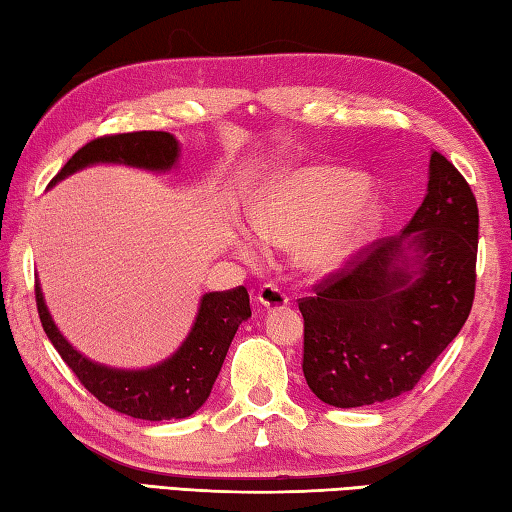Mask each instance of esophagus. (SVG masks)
Listing matches in <instances>:
<instances>
[{"label": "esophagus", "instance_id": "esophagus-1", "mask_svg": "<svg viewBox=\"0 0 512 512\" xmlns=\"http://www.w3.org/2000/svg\"><path fill=\"white\" fill-rule=\"evenodd\" d=\"M257 300L264 306V309H280V306L288 304V295L282 291L280 286L264 284L262 288H259Z\"/></svg>", "mask_w": 512, "mask_h": 512}]
</instances>
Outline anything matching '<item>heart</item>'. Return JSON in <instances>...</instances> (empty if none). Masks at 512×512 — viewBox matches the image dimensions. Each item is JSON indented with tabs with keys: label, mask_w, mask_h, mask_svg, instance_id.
Returning <instances> with one entry per match:
<instances>
[{
	"label": "heart",
	"mask_w": 512,
	"mask_h": 512,
	"mask_svg": "<svg viewBox=\"0 0 512 512\" xmlns=\"http://www.w3.org/2000/svg\"><path fill=\"white\" fill-rule=\"evenodd\" d=\"M367 181L338 167H300L268 185L255 206V230L237 228L230 246L246 262H259L264 241L297 246L300 262L311 271L340 268L365 246L383 217L376 197L365 194Z\"/></svg>",
	"instance_id": "1"
}]
</instances>
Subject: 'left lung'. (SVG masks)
<instances>
[{"label":"left lung","mask_w":512,"mask_h":512,"mask_svg":"<svg viewBox=\"0 0 512 512\" xmlns=\"http://www.w3.org/2000/svg\"><path fill=\"white\" fill-rule=\"evenodd\" d=\"M477 237L475 194L432 152L427 194L401 235L362 248L297 302L311 392L333 407H362L414 389L468 320Z\"/></svg>","instance_id":"8db88e82"}]
</instances>
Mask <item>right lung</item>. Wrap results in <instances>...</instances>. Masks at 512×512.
Wrapping results in <instances>:
<instances>
[{
    "mask_svg": "<svg viewBox=\"0 0 512 512\" xmlns=\"http://www.w3.org/2000/svg\"><path fill=\"white\" fill-rule=\"evenodd\" d=\"M179 152V141L167 132L100 136L80 147L53 176L51 185L96 163H123L165 172L176 165ZM35 302L44 333L80 383L111 410L143 421H170L197 412L208 401L239 324L250 318V300L244 286L206 293L201 297L192 331L176 353L154 367L129 371L98 365L73 349L55 327L37 280Z\"/></svg>",
    "mask_w": 512,
    "mask_h": 512,
    "instance_id": "1",
    "label": "right lung"
}]
</instances>
